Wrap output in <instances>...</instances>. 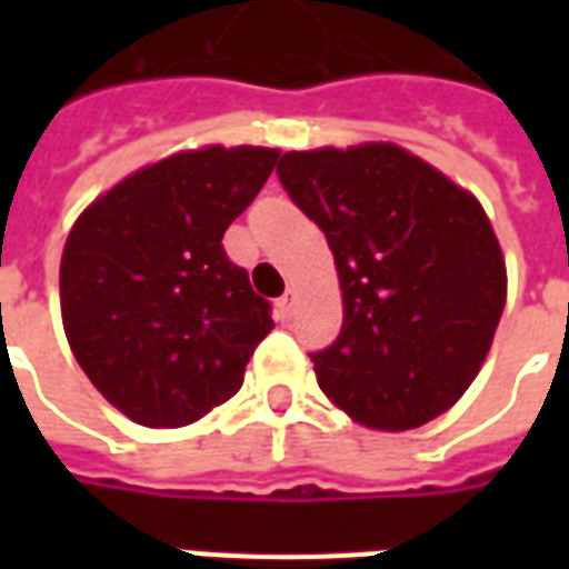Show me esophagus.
Segmentation results:
<instances>
[{
	"mask_svg": "<svg viewBox=\"0 0 569 569\" xmlns=\"http://www.w3.org/2000/svg\"><path fill=\"white\" fill-rule=\"evenodd\" d=\"M277 310H280V320H292V313H296V289H286V296L277 301Z\"/></svg>",
	"mask_w": 569,
	"mask_h": 569,
	"instance_id": "1",
	"label": "esophagus"
}]
</instances>
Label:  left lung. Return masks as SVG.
Here are the masks:
<instances>
[{"label":"left lung","mask_w":569,"mask_h":569,"mask_svg":"<svg viewBox=\"0 0 569 569\" xmlns=\"http://www.w3.org/2000/svg\"><path fill=\"white\" fill-rule=\"evenodd\" d=\"M277 176L335 256L345 322L310 353L320 390L371 429L439 418L476 381L506 261L469 191L390 142L286 151Z\"/></svg>","instance_id":"8db88e82"}]
</instances>
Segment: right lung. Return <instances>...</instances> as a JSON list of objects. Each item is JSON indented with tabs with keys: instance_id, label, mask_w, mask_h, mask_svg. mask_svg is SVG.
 Instances as JSON below:
<instances>
[{
	"instance_id": "add662e5",
	"label": "right lung",
	"mask_w": 569,
	"mask_h": 569,
	"mask_svg": "<svg viewBox=\"0 0 569 569\" xmlns=\"http://www.w3.org/2000/svg\"><path fill=\"white\" fill-rule=\"evenodd\" d=\"M277 149L207 146L142 167L72 224L60 313L84 375L142 427L194 423L243 383L271 305L224 256Z\"/></svg>"
}]
</instances>
